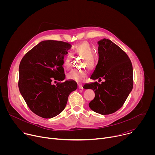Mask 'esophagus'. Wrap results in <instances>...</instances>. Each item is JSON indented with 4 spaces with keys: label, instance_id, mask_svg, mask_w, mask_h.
I'll return each mask as SVG.
<instances>
[{
    "label": "esophagus",
    "instance_id": "esophagus-1",
    "mask_svg": "<svg viewBox=\"0 0 155 155\" xmlns=\"http://www.w3.org/2000/svg\"><path fill=\"white\" fill-rule=\"evenodd\" d=\"M78 86V88H79V89H81V90L83 89V85H82V84H79Z\"/></svg>",
    "mask_w": 155,
    "mask_h": 155
}]
</instances>
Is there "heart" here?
<instances>
[{
    "label": "heart",
    "instance_id": "heart-1",
    "mask_svg": "<svg viewBox=\"0 0 155 155\" xmlns=\"http://www.w3.org/2000/svg\"><path fill=\"white\" fill-rule=\"evenodd\" d=\"M72 53L75 54L83 57V65L92 69L95 65V58L93 54V48L90 44L87 41H83L72 47ZM72 56L70 53L66 55L63 59V67L65 69H69L72 65ZM87 72L86 69H73L68 74L69 79L74 80L77 82L81 83L84 81L87 77Z\"/></svg>",
    "mask_w": 155,
    "mask_h": 155
}]
</instances>
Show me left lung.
<instances>
[{
  "mask_svg": "<svg viewBox=\"0 0 155 155\" xmlns=\"http://www.w3.org/2000/svg\"><path fill=\"white\" fill-rule=\"evenodd\" d=\"M99 61L90 78L104 79L86 83L84 89H92L95 97L89 103L93 111L101 115L117 112L124 104L133 87V69L127 54L110 40L98 42Z\"/></svg>",
  "mask_w": 155,
  "mask_h": 155,
  "instance_id": "1",
  "label": "left lung"
}]
</instances>
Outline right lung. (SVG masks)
Segmentation results:
<instances>
[{
	"mask_svg": "<svg viewBox=\"0 0 155 155\" xmlns=\"http://www.w3.org/2000/svg\"><path fill=\"white\" fill-rule=\"evenodd\" d=\"M71 44L44 40L28 51L19 67L18 87L31 111L43 118H51L65 108L69 94L77 90L72 80L53 84L52 80L65 79L62 62Z\"/></svg>",
	"mask_w": 155,
	"mask_h": 155,
	"instance_id": "add662e5",
	"label": "right lung"
}]
</instances>
